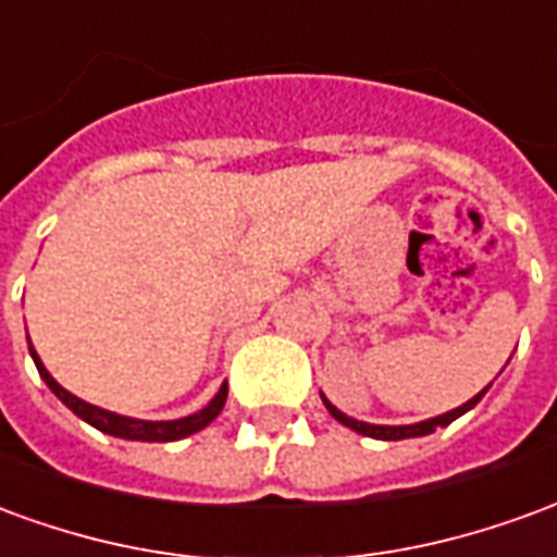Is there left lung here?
<instances>
[{
	"mask_svg": "<svg viewBox=\"0 0 557 557\" xmlns=\"http://www.w3.org/2000/svg\"><path fill=\"white\" fill-rule=\"evenodd\" d=\"M486 391H490V387H483V391H480L478 397L468 399L466 406H459V409L447 411V414H438V418L420 420V423H411V426H375V423H361V420L346 418V414H343V411L334 409V406H331V403H327L325 397H322V399H325L327 411H331V414H334V418H337L339 423H346L349 430L361 432V435H370V438H382V442H399V438H414V435H430V432H435V430H438V426H447V423H454V420L459 418V414H466L468 409H474V406H478V403H480V397H483Z\"/></svg>",
	"mask_w": 557,
	"mask_h": 557,
	"instance_id": "1",
	"label": "left lung"
}]
</instances>
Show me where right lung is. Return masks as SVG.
I'll use <instances>...</instances> for the list:
<instances>
[{
	"label": "right lung",
	"instance_id": "right-lung-1",
	"mask_svg": "<svg viewBox=\"0 0 557 557\" xmlns=\"http://www.w3.org/2000/svg\"><path fill=\"white\" fill-rule=\"evenodd\" d=\"M32 361L38 367V373L47 382V387L53 391L55 397L65 403L67 409L74 411L77 418H83L86 423H91L95 430L107 432V435H119V438H131V442H178V438H187V435H194V432L206 430L211 420L218 418L220 409H223V403H226V385L220 387L218 397L208 403L206 409L196 411L190 418L182 420H134V418H122V414H113V411H103L98 406H89V403H83L74 394H67L65 387L55 382L53 375L47 373V367L38 358V351L32 349Z\"/></svg>",
	"mask_w": 557,
	"mask_h": 557
}]
</instances>
